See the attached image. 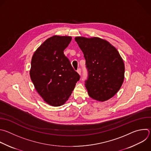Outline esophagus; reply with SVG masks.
<instances>
[{
  "mask_svg": "<svg viewBox=\"0 0 151 151\" xmlns=\"http://www.w3.org/2000/svg\"><path fill=\"white\" fill-rule=\"evenodd\" d=\"M77 72L81 75V69L80 68H79V69L77 70Z\"/></svg>",
  "mask_w": 151,
  "mask_h": 151,
  "instance_id": "esophagus-1",
  "label": "esophagus"
}]
</instances>
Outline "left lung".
Returning <instances> with one entry per match:
<instances>
[{
  "mask_svg": "<svg viewBox=\"0 0 151 151\" xmlns=\"http://www.w3.org/2000/svg\"><path fill=\"white\" fill-rule=\"evenodd\" d=\"M86 60L88 76L85 87L88 95L98 101L112 98L124 78V65L117 50L98 37H75Z\"/></svg>",
  "mask_w": 151,
  "mask_h": 151,
  "instance_id": "1",
  "label": "left lung"
}]
</instances>
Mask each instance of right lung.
Segmentation results:
<instances>
[{"label": "right lung", "mask_w": 151, "mask_h": 151, "mask_svg": "<svg viewBox=\"0 0 151 151\" xmlns=\"http://www.w3.org/2000/svg\"><path fill=\"white\" fill-rule=\"evenodd\" d=\"M71 40L69 36L50 37L31 59L29 75L34 87L44 101L54 107L65 103L80 79L63 52Z\"/></svg>", "instance_id": "add662e5"}]
</instances>
